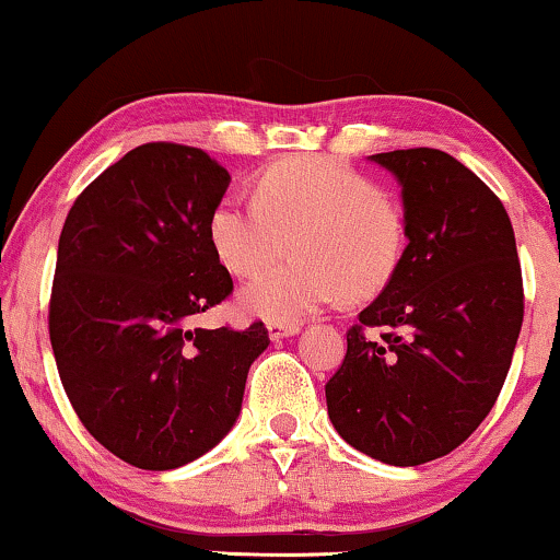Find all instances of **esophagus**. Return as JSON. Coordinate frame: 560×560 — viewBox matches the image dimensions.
I'll return each mask as SVG.
<instances>
[{
	"label": "esophagus",
	"mask_w": 560,
	"mask_h": 560,
	"mask_svg": "<svg viewBox=\"0 0 560 560\" xmlns=\"http://www.w3.org/2000/svg\"><path fill=\"white\" fill-rule=\"evenodd\" d=\"M267 331H270L272 341H280L301 331V324H267Z\"/></svg>",
	"instance_id": "esophagus-1"
}]
</instances>
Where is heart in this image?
<instances>
[{"instance_id":"1","label":"heart","mask_w":560,"mask_h":560,"mask_svg":"<svg viewBox=\"0 0 560 560\" xmlns=\"http://www.w3.org/2000/svg\"><path fill=\"white\" fill-rule=\"evenodd\" d=\"M229 272L257 275L293 247V259L247 282L240 305L272 324H298L334 298L362 301L395 278L408 247L405 213L377 183L334 158H288L257 175L255 201L221 196L206 221Z\"/></svg>"}]
</instances>
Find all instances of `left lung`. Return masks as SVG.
Masks as SVG:
<instances>
[{
    "label": "left lung",
    "mask_w": 560,
    "mask_h": 560,
    "mask_svg": "<svg viewBox=\"0 0 560 560\" xmlns=\"http://www.w3.org/2000/svg\"><path fill=\"white\" fill-rule=\"evenodd\" d=\"M370 160L402 186L408 247L349 328L326 405L349 446L418 466L462 446L494 408L523 326V272L502 201L456 158L412 148ZM377 325L386 334L366 340Z\"/></svg>",
    "instance_id": "8db88e82"
}]
</instances>
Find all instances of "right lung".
Listing matches in <instances>:
<instances>
[{
  "label": "right lung",
  "mask_w": 560,
  "mask_h": 560,
  "mask_svg": "<svg viewBox=\"0 0 560 560\" xmlns=\"http://www.w3.org/2000/svg\"><path fill=\"white\" fill-rule=\"evenodd\" d=\"M229 173L203 150L148 142L86 186L58 240L50 343L75 416L148 471L194 462L232 431L247 372L270 343L188 320L234 290L206 221Z\"/></svg>",
  "instance_id": "1"
}]
</instances>
